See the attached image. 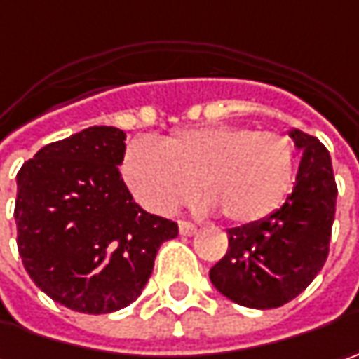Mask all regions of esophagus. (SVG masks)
Wrapping results in <instances>:
<instances>
[{
    "instance_id": "1",
    "label": "esophagus",
    "mask_w": 359,
    "mask_h": 359,
    "mask_svg": "<svg viewBox=\"0 0 359 359\" xmlns=\"http://www.w3.org/2000/svg\"><path fill=\"white\" fill-rule=\"evenodd\" d=\"M179 231L182 237H193L196 233V226L189 221H179Z\"/></svg>"
}]
</instances>
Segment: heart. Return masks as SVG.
<instances>
[{"instance_id": "1", "label": "heart", "mask_w": 359, "mask_h": 359, "mask_svg": "<svg viewBox=\"0 0 359 359\" xmlns=\"http://www.w3.org/2000/svg\"><path fill=\"white\" fill-rule=\"evenodd\" d=\"M147 209L168 215L198 191L231 223H259L283 207L297 177V147L281 133L205 126L170 134L158 147L134 140L122 164Z\"/></svg>"}]
</instances>
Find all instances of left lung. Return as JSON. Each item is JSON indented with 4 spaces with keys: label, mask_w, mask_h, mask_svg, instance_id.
<instances>
[{
    "label": "left lung",
    "mask_w": 359,
    "mask_h": 359,
    "mask_svg": "<svg viewBox=\"0 0 359 359\" xmlns=\"http://www.w3.org/2000/svg\"><path fill=\"white\" fill-rule=\"evenodd\" d=\"M302 150L295 187L271 217L229 229L225 257L210 267L212 285L235 304L253 309L281 307L321 271L335 217L334 168L316 136L289 130Z\"/></svg>",
    "instance_id": "left-lung-1"
}]
</instances>
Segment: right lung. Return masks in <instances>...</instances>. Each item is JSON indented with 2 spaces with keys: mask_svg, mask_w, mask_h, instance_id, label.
Masks as SVG:
<instances>
[{
  "mask_svg": "<svg viewBox=\"0 0 359 359\" xmlns=\"http://www.w3.org/2000/svg\"><path fill=\"white\" fill-rule=\"evenodd\" d=\"M126 134L90 126L46 144L18 172V251L32 281L80 313L130 305L179 225L134 203L118 166Z\"/></svg>",
  "mask_w": 359,
  "mask_h": 359,
  "instance_id": "obj_1",
  "label": "right lung"
}]
</instances>
